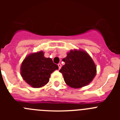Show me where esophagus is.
I'll use <instances>...</instances> for the list:
<instances>
[{
	"label": "esophagus",
	"instance_id": "esophagus-1",
	"mask_svg": "<svg viewBox=\"0 0 120 120\" xmlns=\"http://www.w3.org/2000/svg\"><path fill=\"white\" fill-rule=\"evenodd\" d=\"M58 67H59V70L61 69V64H58Z\"/></svg>",
	"mask_w": 120,
	"mask_h": 120
}]
</instances>
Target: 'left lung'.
<instances>
[{
  "label": "left lung",
  "instance_id": "1",
  "mask_svg": "<svg viewBox=\"0 0 120 120\" xmlns=\"http://www.w3.org/2000/svg\"><path fill=\"white\" fill-rule=\"evenodd\" d=\"M62 61L65 65L59 70L70 87L79 88L89 84L96 75V67L90 55L82 50H71Z\"/></svg>",
  "mask_w": 120,
  "mask_h": 120
}]
</instances>
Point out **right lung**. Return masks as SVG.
<instances>
[{
  "mask_svg": "<svg viewBox=\"0 0 120 120\" xmlns=\"http://www.w3.org/2000/svg\"><path fill=\"white\" fill-rule=\"evenodd\" d=\"M58 68L52 59L45 58L41 51L30 54L24 59L21 65V75L32 87L40 88L48 83L51 74Z\"/></svg>",
  "mask_w": 120,
  "mask_h": 120,
  "instance_id": "add662e5",
  "label": "right lung"
}]
</instances>
